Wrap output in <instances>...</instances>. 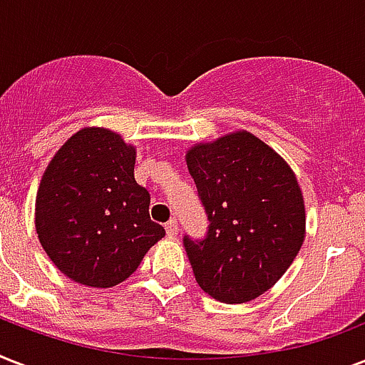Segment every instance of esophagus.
I'll use <instances>...</instances> for the list:
<instances>
[{
	"mask_svg": "<svg viewBox=\"0 0 365 365\" xmlns=\"http://www.w3.org/2000/svg\"><path fill=\"white\" fill-rule=\"evenodd\" d=\"M165 229H166V235H168L170 239H174V237L178 235V222H176V220H170V222L165 225Z\"/></svg>",
	"mask_w": 365,
	"mask_h": 365,
	"instance_id": "esophagus-1",
	"label": "esophagus"
}]
</instances>
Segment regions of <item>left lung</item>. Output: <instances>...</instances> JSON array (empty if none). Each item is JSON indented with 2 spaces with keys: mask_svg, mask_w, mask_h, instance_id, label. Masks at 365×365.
I'll use <instances>...</instances> for the list:
<instances>
[{
  "mask_svg": "<svg viewBox=\"0 0 365 365\" xmlns=\"http://www.w3.org/2000/svg\"><path fill=\"white\" fill-rule=\"evenodd\" d=\"M208 216L202 240L183 237L195 280L222 303H246L288 271L305 240V202L294 170L246 130L185 155Z\"/></svg>",
  "mask_w": 365,
  "mask_h": 365,
  "instance_id": "8db88e82",
  "label": "left lung"
}]
</instances>
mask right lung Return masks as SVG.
Here are the masks:
<instances>
[{
	"label": "right lung",
	"mask_w": 365,
	"mask_h": 365,
	"mask_svg": "<svg viewBox=\"0 0 365 365\" xmlns=\"http://www.w3.org/2000/svg\"><path fill=\"white\" fill-rule=\"evenodd\" d=\"M136 148L117 132L87 126L56 151L36 197V231L73 282L111 288L136 271L165 237L149 217L148 189L134 180Z\"/></svg>",
	"instance_id": "1"
}]
</instances>
